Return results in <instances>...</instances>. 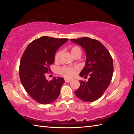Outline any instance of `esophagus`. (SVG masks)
I'll return each mask as SVG.
<instances>
[{"mask_svg":"<svg viewBox=\"0 0 134 134\" xmlns=\"http://www.w3.org/2000/svg\"><path fill=\"white\" fill-rule=\"evenodd\" d=\"M65 82H67V83H69V82H71V80H68V79H65Z\"/></svg>","mask_w":134,"mask_h":134,"instance_id":"obj_1","label":"esophagus"}]
</instances>
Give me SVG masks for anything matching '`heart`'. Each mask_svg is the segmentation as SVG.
Segmentation results:
<instances>
[{
	"label": "heart",
	"mask_w": 134,
	"mask_h": 134,
	"mask_svg": "<svg viewBox=\"0 0 134 134\" xmlns=\"http://www.w3.org/2000/svg\"><path fill=\"white\" fill-rule=\"evenodd\" d=\"M70 50L71 55L74 58H80L81 54H82V51H81V48L78 46H72L70 48ZM61 55H62V51H58L57 52L55 57H54V60H55V62H58L60 60ZM78 70L79 69L77 67L63 66L60 68V69H59V73L65 78L71 79L76 75Z\"/></svg>",
	"instance_id": "1"
}]
</instances>
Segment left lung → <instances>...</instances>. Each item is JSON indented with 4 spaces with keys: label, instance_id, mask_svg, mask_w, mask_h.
I'll list each match as a JSON object with an SVG mask.
<instances>
[{
    "label": "left lung",
    "instance_id": "8db88e82",
    "mask_svg": "<svg viewBox=\"0 0 134 134\" xmlns=\"http://www.w3.org/2000/svg\"><path fill=\"white\" fill-rule=\"evenodd\" d=\"M71 41L81 45L86 53V65L80 76L85 78L89 76L87 81H80V87L74 93L82 101L92 102L102 96L112 80L113 72L112 56L98 40L82 37Z\"/></svg>",
    "mask_w": 134,
    "mask_h": 134
}]
</instances>
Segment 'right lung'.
I'll list each match as a JSON object with an SVG mask.
<instances>
[{
  "instance_id": "add662e5",
  "label": "right lung",
  "mask_w": 134,
  "mask_h": 134,
  "mask_svg": "<svg viewBox=\"0 0 134 134\" xmlns=\"http://www.w3.org/2000/svg\"><path fill=\"white\" fill-rule=\"evenodd\" d=\"M67 41L44 36L32 41L22 56L19 70L21 83L29 96L41 104L53 102L60 95L64 79L57 77L48 81L45 73L51 71L57 50Z\"/></svg>"
}]
</instances>
